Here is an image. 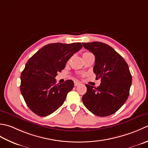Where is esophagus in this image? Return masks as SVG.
I'll return each instance as SVG.
<instances>
[{"label": "esophagus", "mask_w": 148, "mask_h": 148, "mask_svg": "<svg viewBox=\"0 0 148 148\" xmlns=\"http://www.w3.org/2000/svg\"><path fill=\"white\" fill-rule=\"evenodd\" d=\"M80 84V83L78 82H74L75 86H79Z\"/></svg>", "instance_id": "esophagus-1"}]
</instances>
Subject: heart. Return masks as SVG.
Instances as JSON below:
<instances>
[{"label":"heart","mask_w":148,"mask_h":148,"mask_svg":"<svg viewBox=\"0 0 148 148\" xmlns=\"http://www.w3.org/2000/svg\"><path fill=\"white\" fill-rule=\"evenodd\" d=\"M89 53H89V52H85V53H84V54H83V56L87 55V54H89Z\"/></svg>","instance_id":"obj_1"}]
</instances>
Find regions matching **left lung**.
<instances>
[{"label": "left lung", "instance_id": "8db88e82", "mask_svg": "<svg viewBox=\"0 0 148 148\" xmlns=\"http://www.w3.org/2000/svg\"><path fill=\"white\" fill-rule=\"evenodd\" d=\"M82 45L95 55L93 71L96 79L101 78L100 85L97 87L86 84L83 103L96 116L112 115L123 106L129 96L132 78L128 64L107 44L95 41Z\"/></svg>", "mask_w": 148, "mask_h": 148}]
</instances>
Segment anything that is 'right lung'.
<instances>
[{
	"mask_svg": "<svg viewBox=\"0 0 148 148\" xmlns=\"http://www.w3.org/2000/svg\"><path fill=\"white\" fill-rule=\"evenodd\" d=\"M82 47L80 43L48 44L27 62L20 76V91L27 105L36 115L49 116L64 103L74 82L67 80L59 85L55 77Z\"/></svg>",
	"mask_w": 148,
	"mask_h": 148,
	"instance_id": "right-lung-1",
	"label": "right lung"
}]
</instances>
